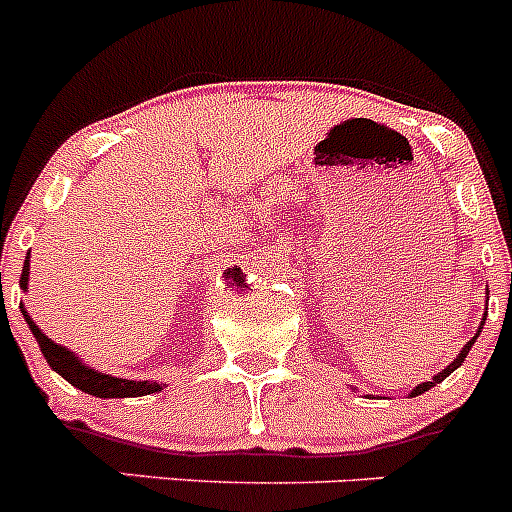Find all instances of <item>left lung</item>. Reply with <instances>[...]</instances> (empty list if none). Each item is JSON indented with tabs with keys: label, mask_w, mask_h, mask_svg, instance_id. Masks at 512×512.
Here are the masks:
<instances>
[{
	"label": "left lung",
	"mask_w": 512,
	"mask_h": 512,
	"mask_svg": "<svg viewBox=\"0 0 512 512\" xmlns=\"http://www.w3.org/2000/svg\"><path fill=\"white\" fill-rule=\"evenodd\" d=\"M482 325H485V318H482ZM482 325H479V330H482ZM479 330H477V336H479ZM477 336H474V338H472V341H469V343H467V346L461 348V354H459V356H456V359H454V361H451V364H449V366H446V369H443V372H438V374H436V377H433V379H431V382H423V384H418V387H415V390H413V392H410V397H415V395H423V392H428V390H431V387H436V384H438V382H443V379L449 377V374H451V372H454L456 366H461V364H464V359H467V354H469V348H472V346H474V341H477Z\"/></svg>",
	"instance_id": "1"
}]
</instances>
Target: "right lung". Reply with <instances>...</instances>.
I'll list each match as a JSON object with an SVG mask.
<instances>
[{
    "mask_svg": "<svg viewBox=\"0 0 512 512\" xmlns=\"http://www.w3.org/2000/svg\"><path fill=\"white\" fill-rule=\"evenodd\" d=\"M27 274H30V256L25 259V266H22V277H20V287L27 289ZM25 315V310H22ZM27 325L33 330L35 341H38L40 351H43L45 361L51 364V369H56L63 379L69 384H74L76 390L87 392V395L94 397H140V395H153V392H161V384L156 382H130V379H117L112 374H102L94 372L89 366H84L79 361V356H74L69 348L58 346L53 343L51 338L45 336L43 330L33 323V320L27 318Z\"/></svg>",
    "mask_w": 512,
    "mask_h": 512,
    "instance_id": "add662e5",
    "label": "right lung"
}]
</instances>
